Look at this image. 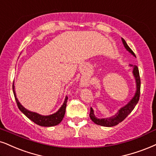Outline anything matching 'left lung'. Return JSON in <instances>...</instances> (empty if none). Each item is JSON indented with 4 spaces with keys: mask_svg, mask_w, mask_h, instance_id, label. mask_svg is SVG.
<instances>
[{
    "mask_svg": "<svg viewBox=\"0 0 156 156\" xmlns=\"http://www.w3.org/2000/svg\"><path fill=\"white\" fill-rule=\"evenodd\" d=\"M122 43L124 44V46L125 48L126 49V51L129 52L132 55H133L134 57H136L135 54L134 53V52L132 51L131 48L129 47L127 44H126V41L122 38ZM129 66H132L133 70H132V74L136 82V91L134 93V95L133 98L131 99L126 105H125L124 106L121 108L118 111L116 114L113 115V116L109 117V118H103V119H99L97 118L95 116V113H94V111L92 108H90V117L91 119V120L95 123V124L98 125H101L103 126H107V127H111V126H116V125L119 124V123L122 122L123 120H124L125 118L130 113L133 111L134 107L136 106V105L137 104L138 101L140 99V74H139V70L137 66H133V65L129 64Z\"/></svg>",
    "mask_w": 156,
    "mask_h": 156,
    "instance_id": "left-lung-1",
    "label": "left lung"
}]
</instances>
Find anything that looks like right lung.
I'll list each match as a JSON object with an SVG mask.
<instances>
[{
	"instance_id": "obj_1",
	"label": "right lung",
	"mask_w": 156,
	"mask_h": 156,
	"mask_svg": "<svg viewBox=\"0 0 156 156\" xmlns=\"http://www.w3.org/2000/svg\"><path fill=\"white\" fill-rule=\"evenodd\" d=\"M13 92L19 110L22 111L28 119H30V120L37 125H40V126H53L58 124L63 120V116L65 115V112H66V103L67 100H68L67 97L65 98L63 105H61L60 108L56 112L53 113V114L48 115V116H43V115H40L37 113L32 112V111L27 110L19 103V100L16 98V92H15L14 90V84H13Z\"/></svg>"
}]
</instances>
